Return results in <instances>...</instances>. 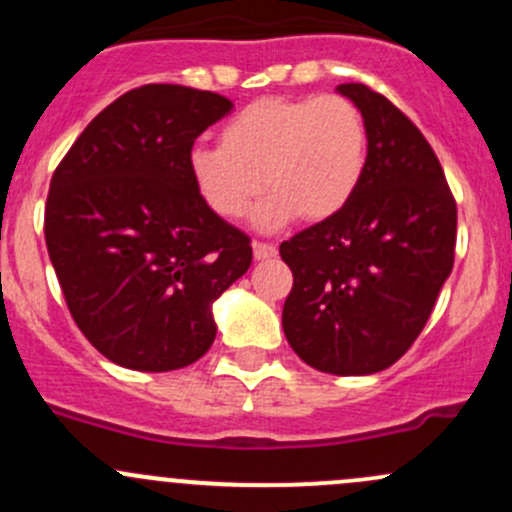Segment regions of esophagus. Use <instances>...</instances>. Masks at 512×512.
Returning a JSON list of instances; mask_svg holds the SVG:
<instances>
[{
	"label": "esophagus",
	"instance_id": "34e87169",
	"mask_svg": "<svg viewBox=\"0 0 512 512\" xmlns=\"http://www.w3.org/2000/svg\"><path fill=\"white\" fill-rule=\"evenodd\" d=\"M252 255H255V260H270L277 255V247L267 245V242H252Z\"/></svg>",
	"mask_w": 512,
	"mask_h": 512
}]
</instances>
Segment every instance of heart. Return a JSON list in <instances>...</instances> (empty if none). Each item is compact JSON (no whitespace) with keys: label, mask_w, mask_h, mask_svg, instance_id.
Masks as SVG:
<instances>
[{"label":"heart","mask_w":512,"mask_h":512,"mask_svg":"<svg viewBox=\"0 0 512 512\" xmlns=\"http://www.w3.org/2000/svg\"><path fill=\"white\" fill-rule=\"evenodd\" d=\"M366 165V126L349 98L267 96L232 116L220 148L188 151V175L205 208L240 220L262 190L255 225L275 230L302 215L322 223L354 198Z\"/></svg>","instance_id":"heart-1"}]
</instances>
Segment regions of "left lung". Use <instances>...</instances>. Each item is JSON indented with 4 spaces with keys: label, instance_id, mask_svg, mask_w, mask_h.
Instances as JSON below:
<instances>
[{
    "label": "left lung",
    "instance_id": "left-lung-1",
    "mask_svg": "<svg viewBox=\"0 0 512 512\" xmlns=\"http://www.w3.org/2000/svg\"><path fill=\"white\" fill-rule=\"evenodd\" d=\"M366 126V165L347 208L282 242L294 275L282 327L324 374L389 369L426 327L453 270L456 200L421 131L364 84L337 86Z\"/></svg>",
    "mask_w": 512,
    "mask_h": 512
}]
</instances>
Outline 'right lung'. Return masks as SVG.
I'll use <instances>...</instances> for the list:
<instances>
[{
  "instance_id": "1",
  "label": "right lung",
  "mask_w": 512,
  "mask_h": 512,
  "mask_svg": "<svg viewBox=\"0 0 512 512\" xmlns=\"http://www.w3.org/2000/svg\"><path fill=\"white\" fill-rule=\"evenodd\" d=\"M230 98L148 84L103 108L49 185L44 235L69 312L113 364L173 371L215 342L213 304L252 262L188 175L195 138Z\"/></svg>"
}]
</instances>
